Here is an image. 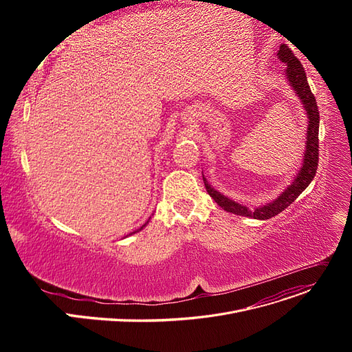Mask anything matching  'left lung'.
Returning a JSON list of instances; mask_svg holds the SVG:
<instances>
[{
	"label": "left lung",
	"instance_id": "8db88e82",
	"mask_svg": "<svg viewBox=\"0 0 352 352\" xmlns=\"http://www.w3.org/2000/svg\"><path fill=\"white\" fill-rule=\"evenodd\" d=\"M278 58L287 64V78L289 81V85L294 88L295 94H297L305 108V113L308 116V131H307V142H305V153H304V164L300 168V173L294 178V182L291 186L272 202L263 207H258L254 211L248 210L245 206L238 204V202L230 199L228 197L223 195L214 190L206 177L202 175L204 179V186L207 188V192L210 197L217 202V204L226 210L227 212H232L236 215L243 217H251L254 219H270L275 215L283 212L287 207H289L292 202L298 198V195L309 186L311 181L316 177L317 168H318V129H320V113L318 105L316 101V97L311 92V88L307 81V76L304 67L301 65L300 60L295 57L292 51L287 47V44H283L278 51Z\"/></svg>",
	"mask_w": 352,
	"mask_h": 352
}]
</instances>
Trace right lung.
Listing matches in <instances>:
<instances>
[{"label":"right lung","mask_w":352,"mask_h":352,"mask_svg":"<svg viewBox=\"0 0 352 352\" xmlns=\"http://www.w3.org/2000/svg\"><path fill=\"white\" fill-rule=\"evenodd\" d=\"M146 224H148V223H145V224H144V226H142V227H141V228H140V230H137V231H134V232H131V234H135V232H138V231H141V230H142V228H144V227H145V226H146Z\"/></svg>","instance_id":"add662e5"}]
</instances>
